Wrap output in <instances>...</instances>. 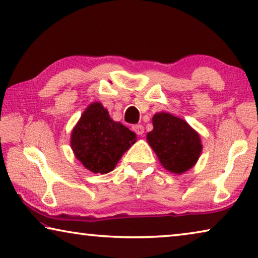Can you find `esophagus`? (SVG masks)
Here are the masks:
<instances>
[{"mask_svg":"<svg viewBox=\"0 0 258 258\" xmlns=\"http://www.w3.org/2000/svg\"><path fill=\"white\" fill-rule=\"evenodd\" d=\"M132 128H133L134 132H136V133L138 134V136H142V134H144V131H145V128H144V126L140 125V124L134 125Z\"/></svg>","mask_w":258,"mask_h":258,"instance_id":"obj_1","label":"esophagus"}]
</instances>
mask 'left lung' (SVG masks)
I'll list each match as a JSON object with an SVG mask.
<instances>
[{
	"label": "left lung",
	"instance_id": "1",
	"mask_svg": "<svg viewBox=\"0 0 258 258\" xmlns=\"http://www.w3.org/2000/svg\"><path fill=\"white\" fill-rule=\"evenodd\" d=\"M147 141L160 162L172 174H183L197 163L203 146L201 137L185 120L167 112L153 117Z\"/></svg>",
	"mask_w": 258,
	"mask_h": 258
}]
</instances>
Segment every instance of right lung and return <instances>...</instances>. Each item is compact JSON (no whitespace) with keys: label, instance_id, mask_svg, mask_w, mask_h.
<instances>
[{"label":"right lung","instance_id":"add662e5","mask_svg":"<svg viewBox=\"0 0 258 258\" xmlns=\"http://www.w3.org/2000/svg\"><path fill=\"white\" fill-rule=\"evenodd\" d=\"M136 140V133L113 121L104 106L95 102L87 107L73 128L71 146L76 159L88 170L107 174Z\"/></svg>","mask_w":258,"mask_h":258}]
</instances>
